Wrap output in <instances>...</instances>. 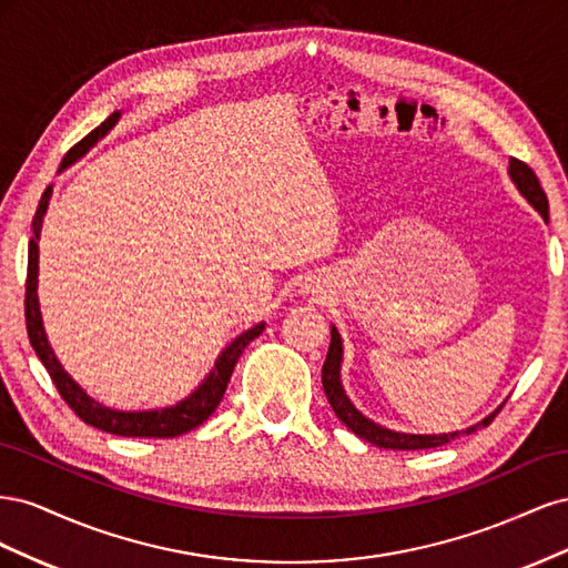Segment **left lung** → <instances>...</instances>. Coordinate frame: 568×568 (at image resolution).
Returning <instances> with one entry per match:
<instances>
[{"label":"left lung","mask_w":568,"mask_h":568,"mask_svg":"<svg viewBox=\"0 0 568 568\" xmlns=\"http://www.w3.org/2000/svg\"><path fill=\"white\" fill-rule=\"evenodd\" d=\"M509 180L514 182V186L519 189V194L532 205L540 213V217L547 222L549 220V205H547V196L542 192V186L536 178L532 170L511 159L509 161ZM341 365H343V341L336 326L332 324V343H329V353H326L324 359V367H322V386L326 393V400H329L332 409L336 412V417L346 424L351 432L359 438H365L367 443L376 445V448H386V450H426V448H438V445H445L455 440L462 434H474L476 428H484L488 426L497 412L503 409V405L497 407L495 412H490L488 417H484L480 422H476L474 426L462 428V432H450V434H403V432H393V428H386L382 424L372 422L369 417H365L363 412H359L351 398L346 395V388L341 384Z\"/></svg>","instance_id":"8db88e82"}]
</instances>
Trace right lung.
<instances>
[{
    "mask_svg": "<svg viewBox=\"0 0 568 568\" xmlns=\"http://www.w3.org/2000/svg\"><path fill=\"white\" fill-rule=\"evenodd\" d=\"M120 115L123 111L111 113L104 123H101L97 130H92L82 142H78L71 151L65 153V159L61 163L59 173H63L65 168H71L78 159H82L99 140L118 125ZM51 192L54 186H47L44 194L40 199V205L36 211V217H32V236L28 244V282H26V326H28V338L32 351L38 353L40 363L44 365V369L49 372L51 382L57 384L61 398L71 405V409L75 415L94 428H101L106 434H115V436H125V438H175L182 436L186 432H192L199 424H203L209 419L215 407L220 405L222 395L227 390L230 376L234 372V365L239 355L244 353V348L253 338H257L265 329V322L253 324L251 329H246L244 334H239L232 343H227L222 353L217 355L213 369L205 374V379L182 398L175 405L168 407H156V409H115L109 407L104 403L94 400L92 395H88L71 374H68L61 365V359L57 357L54 348L47 338L44 332V322H42V311H40V296H38V277H40V234H42V222L49 209L51 201Z\"/></svg>",
    "mask_w": 568,
    "mask_h": 568,
    "instance_id": "obj_1",
    "label": "right lung"
}]
</instances>
